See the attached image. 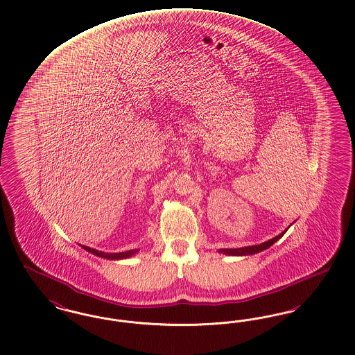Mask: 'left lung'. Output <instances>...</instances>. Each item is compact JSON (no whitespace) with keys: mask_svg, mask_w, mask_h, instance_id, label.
Wrapping results in <instances>:
<instances>
[{"mask_svg":"<svg viewBox=\"0 0 355 355\" xmlns=\"http://www.w3.org/2000/svg\"><path fill=\"white\" fill-rule=\"evenodd\" d=\"M288 230V228H286ZM286 230H284L282 234H279L277 236L272 238L270 241H264L261 244H255V245H248V247H241V248H220L219 252L220 254H225L228 256H247V255H255L257 252H261L267 248H270L272 244H275L279 239H282L284 234L286 232Z\"/></svg>","mask_w":355,"mask_h":355,"instance_id":"1","label":"left lung"}]
</instances>
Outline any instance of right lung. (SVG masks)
I'll return each mask as SVG.
<instances>
[{
	"label": "right lung",
	"mask_w": 355,
	"mask_h": 355,
	"mask_svg": "<svg viewBox=\"0 0 355 355\" xmlns=\"http://www.w3.org/2000/svg\"><path fill=\"white\" fill-rule=\"evenodd\" d=\"M82 248H85V251L91 252L92 255L99 256L103 259L107 260H123V259H128L130 256L136 255L139 252V250H129V251H124V252H116V254H108V252H103V251H98L95 248L87 247V245H82Z\"/></svg>",
	"instance_id": "add662e5"
}]
</instances>
